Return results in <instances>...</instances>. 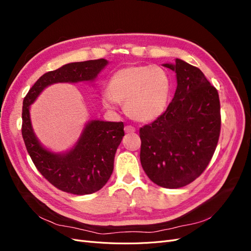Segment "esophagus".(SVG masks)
Instances as JSON below:
<instances>
[{
    "label": "esophagus",
    "mask_w": 251,
    "mask_h": 251,
    "mask_svg": "<svg viewBox=\"0 0 251 251\" xmlns=\"http://www.w3.org/2000/svg\"><path fill=\"white\" fill-rule=\"evenodd\" d=\"M125 132L127 133V134H132V133L136 132V128L132 126H125Z\"/></svg>",
    "instance_id": "obj_1"
}]
</instances>
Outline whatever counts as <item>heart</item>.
I'll return each instance as SVG.
<instances>
[{"label":"heart","mask_w":251,"mask_h":251,"mask_svg":"<svg viewBox=\"0 0 251 251\" xmlns=\"http://www.w3.org/2000/svg\"><path fill=\"white\" fill-rule=\"evenodd\" d=\"M170 74L159 66H128L114 73L107 86L103 104H125L126 113L140 123L160 117L170 102Z\"/></svg>","instance_id":"1"}]
</instances>
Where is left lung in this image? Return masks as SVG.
<instances>
[{
  "label": "left lung",
  "instance_id": "left-lung-1",
  "mask_svg": "<svg viewBox=\"0 0 251 251\" xmlns=\"http://www.w3.org/2000/svg\"><path fill=\"white\" fill-rule=\"evenodd\" d=\"M177 74V89L168 109L139 130L140 161L159 186L179 188L207 168L221 131L217 89L203 72L184 60L164 64Z\"/></svg>",
  "mask_w": 251,
  "mask_h": 251
}]
</instances>
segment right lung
Listing matches in <instances>:
<instances>
[{
	"label": "right lung",
	"instance_id": "obj_1",
	"mask_svg": "<svg viewBox=\"0 0 251 251\" xmlns=\"http://www.w3.org/2000/svg\"><path fill=\"white\" fill-rule=\"evenodd\" d=\"M108 64L103 58L71 63L36 80L23 101L22 136L29 156L44 178L60 191L73 195L93 194L104 186L114 169V157L125 136L124 123L93 120L74 149L58 155L45 150L31 127L29 105L44 88L55 82L93 80Z\"/></svg>",
	"mask_w": 251,
	"mask_h": 251
}]
</instances>
